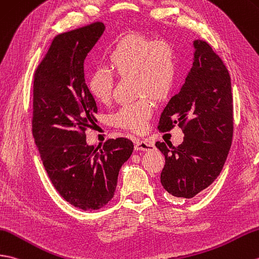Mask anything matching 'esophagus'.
Returning a JSON list of instances; mask_svg holds the SVG:
<instances>
[{
    "mask_svg": "<svg viewBox=\"0 0 259 259\" xmlns=\"http://www.w3.org/2000/svg\"><path fill=\"white\" fill-rule=\"evenodd\" d=\"M135 149L137 151L138 150H141V151H152V150H154V144L147 140H138L135 144Z\"/></svg>",
    "mask_w": 259,
    "mask_h": 259,
    "instance_id": "1",
    "label": "esophagus"
}]
</instances>
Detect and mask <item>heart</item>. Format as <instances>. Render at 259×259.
Here are the masks:
<instances>
[{"label": "heart", "mask_w": 259, "mask_h": 259, "mask_svg": "<svg viewBox=\"0 0 259 259\" xmlns=\"http://www.w3.org/2000/svg\"><path fill=\"white\" fill-rule=\"evenodd\" d=\"M108 68L118 76H134L137 96L143 97L122 106L112 116L117 127L140 132L147 127L153 112L151 99H165L174 86L178 64L176 51L169 41L153 40L146 35L132 33L123 36L107 53ZM106 68L94 70L87 86L93 98L107 104L111 98L113 77Z\"/></svg>", "instance_id": "1"}]
</instances>
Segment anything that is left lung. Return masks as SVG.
<instances>
[{"label":"left lung","mask_w":259,"mask_h":259,"mask_svg":"<svg viewBox=\"0 0 259 259\" xmlns=\"http://www.w3.org/2000/svg\"><path fill=\"white\" fill-rule=\"evenodd\" d=\"M193 65L180 92L162 111L158 129H183L179 147L157 142L165 164L161 184L176 197L192 198L223 169L233 138L232 83L226 66L206 41H193Z\"/></svg>","instance_id":"1"}]
</instances>
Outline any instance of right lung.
Instances as JSON below:
<instances>
[{"label":"right lung","mask_w":259,"mask_h":259,"mask_svg":"<svg viewBox=\"0 0 259 259\" xmlns=\"http://www.w3.org/2000/svg\"><path fill=\"white\" fill-rule=\"evenodd\" d=\"M100 22L57 35L34 76L32 131L43 165L64 200L95 211L115 195L120 167L134 151L125 138L95 149L85 131L97 121L83 62L105 32Z\"/></svg>","instance_id":"obj_1"}]
</instances>
